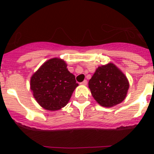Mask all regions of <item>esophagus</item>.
<instances>
[{
    "mask_svg": "<svg viewBox=\"0 0 154 154\" xmlns=\"http://www.w3.org/2000/svg\"><path fill=\"white\" fill-rule=\"evenodd\" d=\"M87 82H87V80H84L83 82H82L81 83V85H87Z\"/></svg>",
    "mask_w": 154,
    "mask_h": 154,
    "instance_id": "esophagus-1",
    "label": "esophagus"
}]
</instances>
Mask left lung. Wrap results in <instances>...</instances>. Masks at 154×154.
Here are the masks:
<instances>
[{"label":"left lung","instance_id":"8db88e82","mask_svg":"<svg viewBox=\"0 0 154 154\" xmlns=\"http://www.w3.org/2000/svg\"><path fill=\"white\" fill-rule=\"evenodd\" d=\"M89 87L99 104L111 107L124 100L129 89V82L116 65L109 63L96 69L89 81Z\"/></svg>","mask_w":154,"mask_h":154}]
</instances>
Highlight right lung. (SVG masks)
Returning <instances> with one entry per match:
<instances>
[{"label":"right lung","mask_w":154,"mask_h":154,"mask_svg":"<svg viewBox=\"0 0 154 154\" xmlns=\"http://www.w3.org/2000/svg\"><path fill=\"white\" fill-rule=\"evenodd\" d=\"M62 59L51 58L42 65L31 79V89L41 106L55 111L69 103L79 84Z\"/></svg>","instance_id":"1"}]
</instances>
